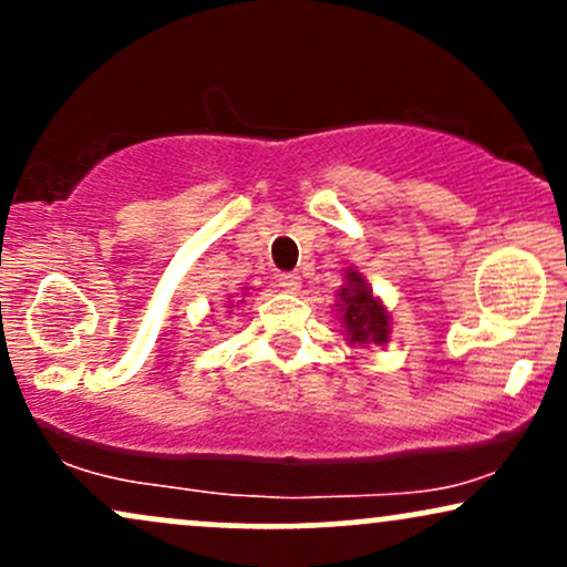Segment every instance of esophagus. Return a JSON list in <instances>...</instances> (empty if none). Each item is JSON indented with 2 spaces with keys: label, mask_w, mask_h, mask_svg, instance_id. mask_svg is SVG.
I'll return each instance as SVG.
<instances>
[{
  "label": "esophagus",
  "mask_w": 567,
  "mask_h": 567,
  "mask_svg": "<svg viewBox=\"0 0 567 567\" xmlns=\"http://www.w3.org/2000/svg\"><path fill=\"white\" fill-rule=\"evenodd\" d=\"M279 288L285 292H298L301 290V277L298 275H279Z\"/></svg>",
  "instance_id": "obj_1"
}]
</instances>
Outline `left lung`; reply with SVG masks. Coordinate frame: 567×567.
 <instances>
[{"mask_svg":"<svg viewBox=\"0 0 567 567\" xmlns=\"http://www.w3.org/2000/svg\"><path fill=\"white\" fill-rule=\"evenodd\" d=\"M338 296V315H341L343 333L351 347H383L389 341V311L379 298L373 296V290L368 288V282L362 279L360 271L349 269L347 282L341 285Z\"/></svg>","mask_w":567,"mask_h":567,"instance_id":"8db88e82","label":"left lung"}]
</instances>
